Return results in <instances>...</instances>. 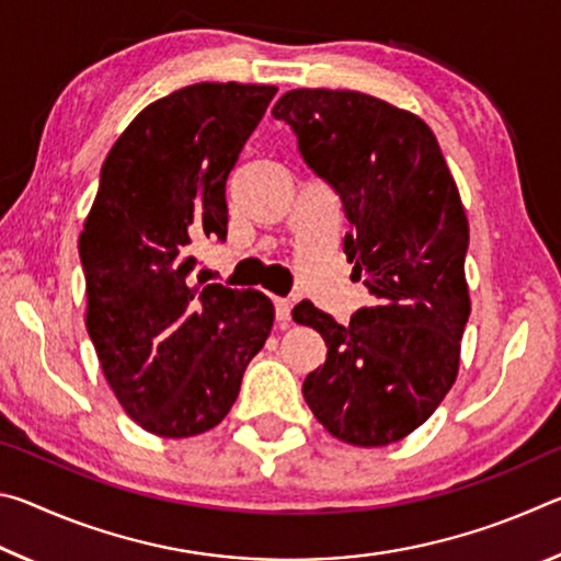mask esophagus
I'll return each mask as SVG.
<instances>
[{
    "instance_id": "34e87169",
    "label": "esophagus",
    "mask_w": 561,
    "mask_h": 561,
    "mask_svg": "<svg viewBox=\"0 0 561 561\" xmlns=\"http://www.w3.org/2000/svg\"><path fill=\"white\" fill-rule=\"evenodd\" d=\"M274 307H277V321H282V324H289L291 321V299H284V297H277L274 299Z\"/></svg>"
}]
</instances>
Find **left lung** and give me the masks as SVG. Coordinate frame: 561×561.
I'll list each match as a JSON object with an SVG mask.
<instances>
[{
    "label": "left lung",
    "mask_w": 561,
    "mask_h": 561,
    "mask_svg": "<svg viewBox=\"0 0 561 561\" xmlns=\"http://www.w3.org/2000/svg\"><path fill=\"white\" fill-rule=\"evenodd\" d=\"M272 116L289 123L307 165L341 195L351 277L376 297L346 327L311 301L294 307V321L329 346L301 393L339 440L381 448L428 421L458 378L468 215L415 113L358 91L294 89Z\"/></svg>",
    "instance_id": "obj_1"
}]
</instances>
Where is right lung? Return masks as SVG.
Wrapping results in <instances>:
<instances>
[{
  "label": "right lung",
  "instance_id": "right-lung-1",
  "mask_svg": "<svg viewBox=\"0 0 561 561\" xmlns=\"http://www.w3.org/2000/svg\"><path fill=\"white\" fill-rule=\"evenodd\" d=\"M274 93L237 81L173 91L103 160L79 237L87 329L123 411L160 438L215 428L274 324L262 291L190 279V244L227 237V175Z\"/></svg>",
  "mask_w": 561,
  "mask_h": 561
}]
</instances>
